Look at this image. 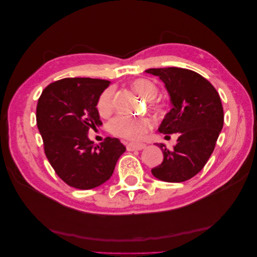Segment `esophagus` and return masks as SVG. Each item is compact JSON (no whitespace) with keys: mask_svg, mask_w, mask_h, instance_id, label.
Here are the masks:
<instances>
[{"mask_svg":"<svg viewBox=\"0 0 257 257\" xmlns=\"http://www.w3.org/2000/svg\"><path fill=\"white\" fill-rule=\"evenodd\" d=\"M146 147H147L146 144H132V143H130V144L126 145V149H127L128 151L143 150V149H145Z\"/></svg>","mask_w":257,"mask_h":257,"instance_id":"1","label":"esophagus"}]
</instances>
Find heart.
Returning a JSON list of instances; mask_svg holds the SVG:
<instances>
[{
    "instance_id": "b5f03b06",
    "label": "heart",
    "mask_w": 257,
    "mask_h": 257,
    "mask_svg": "<svg viewBox=\"0 0 257 257\" xmlns=\"http://www.w3.org/2000/svg\"><path fill=\"white\" fill-rule=\"evenodd\" d=\"M133 89L138 95L149 102V109L151 111L158 110V105L154 99L159 94V89L151 80L139 78L132 82ZM114 90L113 88L106 89L100 94L97 100V110L102 116H108L113 110ZM152 128V122L148 118L133 119L125 115H118L108 123V131L112 135L122 137L132 142H137L142 139L148 131Z\"/></svg>"
}]
</instances>
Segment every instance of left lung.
Wrapping results in <instances>:
<instances>
[{"instance_id":"obj_1","label":"left lung","mask_w":257,"mask_h":257,"mask_svg":"<svg viewBox=\"0 0 257 257\" xmlns=\"http://www.w3.org/2000/svg\"><path fill=\"white\" fill-rule=\"evenodd\" d=\"M145 72L164 82L173 105L159 131L179 133L173 150L158 145L164 160L151 173L165 182L186 181L204 168L214 150L224 123L220 95L206 78L191 69L164 67Z\"/></svg>"}]
</instances>
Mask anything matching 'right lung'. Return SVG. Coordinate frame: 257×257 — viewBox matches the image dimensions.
<instances>
[{"mask_svg": "<svg viewBox=\"0 0 257 257\" xmlns=\"http://www.w3.org/2000/svg\"><path fill=\"white\" fill-rule=\"evenodd\" d=\"M110 81L64 78L46 87L36 107L37 127L54 172L69 186L90 190L103 184L125 152L118 138L94 146L89 130L102 125L97 100Z\"/></svg>", "mask_w": 257, "mask_h": 257, "instance_id": "1", "label": "right lung"}]
</instances>
